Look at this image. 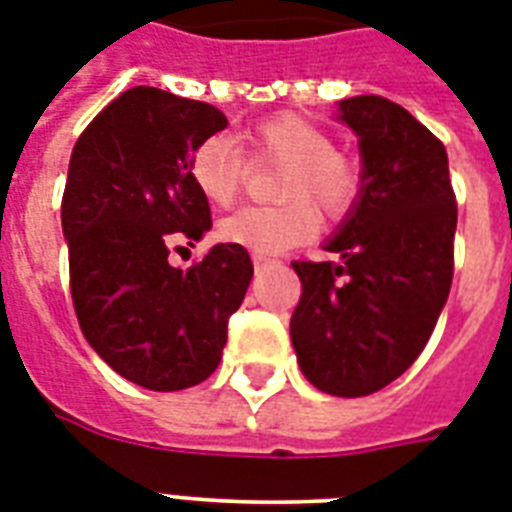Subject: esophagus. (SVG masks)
<instances>
[{
    "mask_svg": "<svg viewBox=\"0 0 512 512\" xmlns=\"http://www.w3.org/2000/svg\"><path fill=\"white\" fill-rule=\"evenodd\" d=\"M252 263H255V268L257 271H260V268H263V265H271L273 263V257H268V255H252Z\"/></svg>",
    "mask_w": 512,
    "mask_h": 512,
    "instance_id": "34e87169",
    "label": "esophagus"
}]
</instances>
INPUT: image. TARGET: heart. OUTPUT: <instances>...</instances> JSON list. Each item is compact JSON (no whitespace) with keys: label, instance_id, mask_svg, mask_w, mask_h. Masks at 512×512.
Wrapping results in <instances>:
<instances>
[{"label":"heart","instance_id":"heart-1","mask_svg":"<svg viewBox=\"0 0 512 512\" xmlns=\"http://www.w3.org/2000/svg\"><path fill=\"white\" fill-rule=\"evenodd\" d=\"M247 151L255 159L284 162L279 177V207H247L225 217L217 233L228 244L271 255L313 239L319 215L329 220L348 215L361 193L358 164L335 148L319 124L297 114H279L255 124L244 135ZM188 177L201 199L212 207H228L244 183V156L231 140L212 135L193 148ZM314 206L311 208L310 204Z\"/></svg>","mask_w":512,"mask_h":512}]
</instances>
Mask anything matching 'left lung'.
Listing matches in <instances>:
<instances>
[{
  "label": "left lung",
  "instance_id": "left-lung-1",
  "mask_svg": "<svg viewBox=\"0 0 512 512\" xmlns=\"http://www.w3.org/2000/svg\"><path fill=\"white\" fill-rule=\"evenodd\" d=\"M358 135L361 193L327 241L337 263L295 260L303 295L289 335L297 364L329 396L377 393L433 335L454 276L457 201L444 143L380 95L340 100Z\"/></svg>",
  "mask_w": 512,
  "mask_h": 512
}]
</instances>
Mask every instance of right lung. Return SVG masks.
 <instances>
[{
	"label": "right lung",
	"instance_id": "obj_1",
	"mask_svg": "<svg viewBox=\"0 0 512 512\" xmlns=\"http://www.w3.org/2000/svg\"><path fill=\"white\" fill-rule=\"evenodd\" d=\"M225 127L209 103L132 87L71 151L60 220L76 319L95 353L140 388L207 380L255 273L239 244H215L188 271L167 260L175 244L193 247L212 228L188 159Z\"/></svg>",
	"mask_w": 512,
	"mask_h": 512
}]
</instances>
